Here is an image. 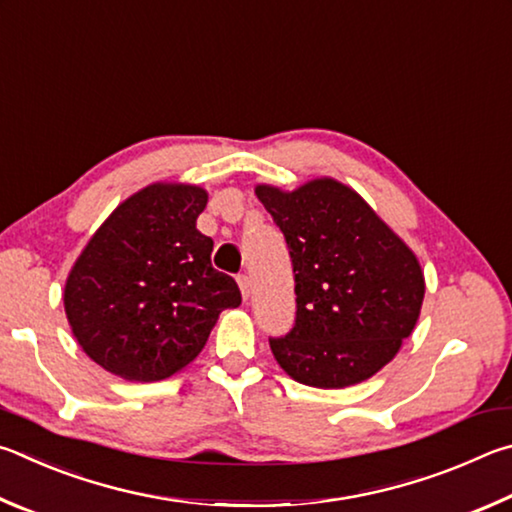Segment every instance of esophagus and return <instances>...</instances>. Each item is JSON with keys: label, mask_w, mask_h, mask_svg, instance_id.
Listing matches in <instances>:
<instances>
[{"label": "esophagus", "mask_w": 512, "mask_h": 512, "mask_svg": "<svg viewBox=\"0 0 512 512\" xmlns=\"http://www.w3.org/2000/svg\"><path fill=\"white\" fill-rule=\"evenodd\" d=\"M238 285H240V292H242V299H249L251 297V281H249V276L247 274H240L238 276Z\"/></svg>", "instance_id": "obj_1"}]
</instances>
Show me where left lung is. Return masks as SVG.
<instances>
[{"label": "left lung", "mask_w": 512, "mask_h": 512, "mask_svg": "<svg viewBox=\"0 0 512 512\" xmlns=\"http://www.w3.org/2000/svg\"><path fill=\"white\" fill-rule=\"evenodd\" d=\"M290 249L297 312L270 337L281 369L319 389L357 384L393 360L416 326L425 279L411 249L351 188L315 179L256 188Z\"/></svg>", "instance_id": "obj_1"}]
</instances>
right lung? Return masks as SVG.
Segmentation results:
<instances>
[{
    "label": "right lung",
    "mask_w": 512,
    "mask_h": 512,
    "mask_svg": "<svg viewBox=\"0 0 512 512\" xmlns=\"http://www.w3.org/2000/svg\"><path fill=\"white\" fill-rule=\"evenodd\" d=\"M206 193L152 184L125 200L87 242L65 285V312L83 351L130 382H157L193 362L238 283L211 265L197 231Z\"/></svg>",
    "instance_id": "obj_1"
}]
</instances>
